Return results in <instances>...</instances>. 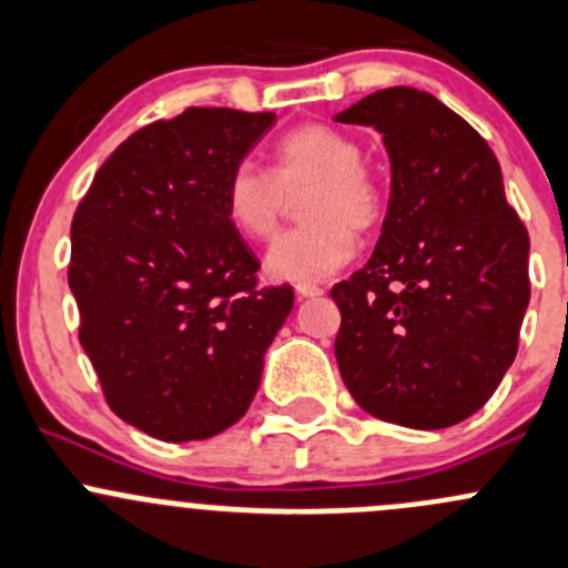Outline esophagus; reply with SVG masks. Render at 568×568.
Wrapping results in <instances>:
<instances>
[{"instance_id":"esophagus-1","label":"esophagus","mask_w":568,"mask_h":568,"mask_svg":"<svg viewBox=\"0 0 568 568\" xmlns=\"http://www.w3.org/2000/svg\"><path fill=\"white\" fill-rule=\"evenodd\" d=\"M295 295H297V297H317V295H323V286L297 282V284H295Z\"/></svg>"}]
</instances>
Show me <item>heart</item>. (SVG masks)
Wrapping results in <instances>:
<instances>
[{"mask_svg": "<svg viewBox=\"0 0 568 568\" xmlns=\"http://www.w3.org/2000/svg\"><path fill=\"white\" fill-rule=\"evenodd\" d=\"M362 145L325 123H303L271 149V171L237 162L223 182V212L240 237L267 243L282 226L290 199L303 226L267 254V271L290 282H320L356 254L358 234L378 226L384 201L362 165Z\"/></svg>", "mask_w": 568, "mask_h": 568, "instance_id": "heart-1", "label": "heart"}]
</instances>
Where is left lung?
Returning a JSON list of instances; mask_svg holds the SVG:
<instances>
[{
	"label": "left lung",
	"instance_id": "left-lung-1",
	"mask_svg": "<svg viewBox=\"0 0 568 568\" xmlns=\"http://www.w3.org/2000/svg\"><path fill=\"white\" fill-rule=\"evenodd\" d=\"M336 121L378 129L392 162L378 245L331 290L342 381L373 417L450 428L514 364L530 303V237L494 151L436 95L386 88Z\"/></svg>",
	"mask_w": 568,
	"mask_h": 568
}]
</instances>
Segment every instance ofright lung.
I'll list each match as a JSON object with an SVG mask.
<instances>
[{
    "instance_id": "1",
    "label": "right lung",
    "mask_w": 568,
    "mask_h": 568,
    "mask_svg": "<svg viewBox=\"0 0 568 568\" xmlns=\"http://www.w3.org/2000/svg\"><path fill=\"white\" fill-rule=\"evenodd\" d=\"M273 112L187 106L129 134L71 223L80 342L123 423L162 442L210 439L248 412L292 286H260V260L223 212L229 171Z\"/></svg>"
}]
</instances>
